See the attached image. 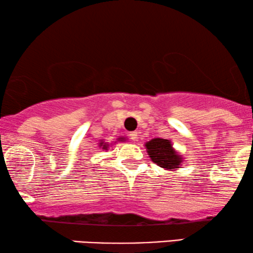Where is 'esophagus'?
Wrapping results in <instances>:
<instances>
[{"label":"esophagus","instance_id":"1","mask_svg":"<svg viewBox=\"0 0 253 253\" xmlns=\"http://www.w3.org/2000/svg\"><path fill=\"white\" fill-rule=\"evenodd\" d=\"M129 136L133 141H137V138H138V135H137L136 131H131V133L129 134Z\"/></svg>","mask_w":253,"mask_h":253}]
</instances>
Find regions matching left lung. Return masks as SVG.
I'll list each match as a JSON object with an SVG mask.
<instances>
[{
  "label": "left lung",
  "instance_id": "left-lung-1",
  "mask_svg": "<svg viewBox=\"0 0 253 253\" xmlns=\"http://www.w3.org/2000/svg\"><path fill=\"white\" fill-rule=\"evenodd\" d=\"M145 149L151 161L164 169L176 172L184 162L182 155H180L173 148L172 142L166 138H152L145 143Z\"/></svg>",
  "mask_w": 253,
  "mask_h": 253
}]
</instances>
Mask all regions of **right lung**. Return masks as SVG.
<instances>
[{"instance_id":"right-lung-1","label":"right lung","mask_w":253,"mask_h":253,"mask_svg":"<svg viewBox=\"0 0 253 253\" xmlns=\"http://www.w3.org/2000/svg\"><path fill=\"white\" fill-rule=\"evenodd\" d=\"M118 141H125V138L124 137H119ZM109 147L110 144L108 143V142H104L103 140H101V142H99V148H102V150H109Z\"/></svg>"}]
</instances>
